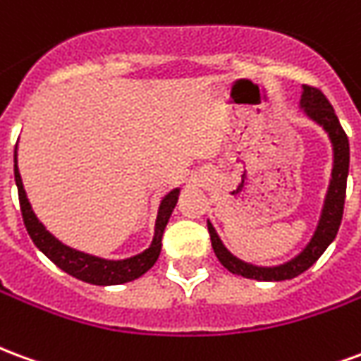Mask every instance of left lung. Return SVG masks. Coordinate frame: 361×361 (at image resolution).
<instances>
[{"label": "left lung", "instance_id": "1", "mask_svg": "<svg viewBox=\"0 0 361 361\" xmlns=\"http://www.w3.org/2000/svg\"><path fill=\"white\" fill-rule=\"evenodd\" d=\"M300 108H302L305 118L311 119L313 123H317L325 131L329 141H331V147H333V170H331V180H329V188H326L325 199H323L317 226H315V232L311 235L310 242L305 243V247L298 255L288 259L286 263H280V265L261 267L235 257L234 253L222 243L211 220H207L214 255L219 257L224 269H228L232 274H240L243 279L263 280V282H280V280L295 279L298 274L307 271L325 253V250L333 243L336 232L341 228L350 166L348 137L344 133L333 106L321 90L303 85Z\"/></svg>", "mask_w": 361, "mask_h": 361}]
</instances>
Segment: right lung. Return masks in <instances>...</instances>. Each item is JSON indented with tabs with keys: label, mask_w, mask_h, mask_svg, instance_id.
<instances>
[{
	"label": "right lung",
	"mask_w": 361,
	"mask_h": 361,
	"mask_svg": "<svg viewBox=\"0 0 361 361\" xmlns=\"http://www.w3.org/2000/svg\"><path fill=\"white\" fill-rule=\"evenodd\" d=\"M17 149H19V145H15V183H17V189H19L23 220H25V226H27L30 240L35 242L36 247L42 251L46 257L50 259L54 265H58L61 271H66L67 274H71V276L82 280V282L96 284V286H114V284H126V282L139 279L157 263L160 250H162L164 228L170 216H172L173 209H176L178 197H180V188L166 193L160 204H158L157 220H154V235H152V242H150L147 250L127 259L96 257V255L73 250L63 242H59L58 238L51 234L50 230L40 222V219L36 216V212L32 211V204L28 201L25 185H23L19 166H17Z\"/></svg>",
	"instance_id": "obj_1"
}]
</instances>
